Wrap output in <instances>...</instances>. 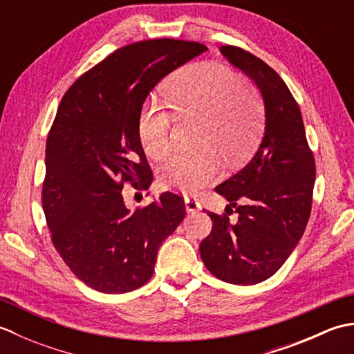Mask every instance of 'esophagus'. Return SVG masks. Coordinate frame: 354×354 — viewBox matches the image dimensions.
<instances>
[{"label": "esophagus", "instance_id": "esophagus-1", "mask_svg": "<svg viewBox=\"0 0 354 354\" xmlns=\"http://www.w3.org/2000/svg\"><path fill=\"white\" fill-rule=\"evenodd\" d=\"M184 202H185L187 213H196L201 209V204L196 198H185Z\"/></svg>", "mask_w": 354, "mask_h": 354}]
</instances>
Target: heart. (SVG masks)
I'll return each mask as SVG.
<instances>
[{
	"instance_id": "heart-1",
	"label": "heart",
	"mask_w": 354,
	"mask_h": 354,
	"mask_svg": "<svg viewBox=\"0 0 354 354\" xmlns=\"http://www.w3.org/2000/svg\"><path fill=\"white\" fill-rule=\"evenodd\" d=\"M171 112L150 103L138 120V135L152 160L167 158L173 147L175 117L183 123L198 120V146L192 155H175L162 165L160 183L165 189L194 193L205 187L221 169V158L242 160L251 152L263 129L265 109L250 82L234 76L228 66L214 62L187 65L167 89Z\"/></svg>"
}]
</instances>
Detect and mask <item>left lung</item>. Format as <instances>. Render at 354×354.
Masks as SVG:
<instances>
[{
	"label": "left lung",
	"instance_id": "8db88e82",
	"mask_svg": "<svg viewBox=\"0 0 354 354\" xmlns=\"http://www.w3.org/2000/svg\"><path fill=\"white\" fill-rule=\"evenodd\" d=\"M221 53L260 89L265 133L252 160L216 187L236 208L237 222L207 212L213 228L199 251L219 280L250 286L272 277L303 237L312 209L315 160L301 112L283 79L250 51L223 45Z\"/></svg>",
	"mask_w": 354,
	"mask_h": 354
}]
</instances>
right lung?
Returning a JSON list of instances; mask_svg holds the SVG:
<instances>
[{
  "label": "right lung",
  "mask_w": 354,
  "mask_h": 354,
  "mask_svg": "<svg viewBox=\"0 0 354 354\" xmlns=\"http://www.w3.org/2000/svg\"><path fill=\"white\" fill-rule=\"evenodd\" d=\"M207 50L199 42L150 39L109 55L62 97L45 149L42 208L56 251L79 280L103 293L141 288L158 250L185 217L165 192L131 212L123 184L152 183L138 135L155 85Z\"/></svg>",
  "instance_id": "obj_1"
}]
</instances>
